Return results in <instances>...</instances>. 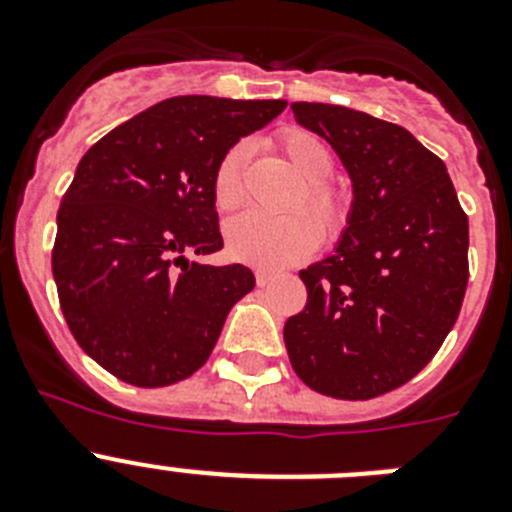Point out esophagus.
Returning a JSON list of instances; mask_svg holds the SVG:
<instances>
[{
    "instance_id": "34e87169",
    "label": "esophagus",
    "mask_w": 512,
    "mask_h": 512,
    "mask_svg": "<svg viewBox=\"0 0 512 512\" xmlns=\"http://www.w3.org/2000/svg\"><path fill=\"white\" fill-rule=\"evenodd\" d=\"M271 279H274V274H271V271H256V284H259V287H266Z\"/></svg>"
}]
</instances>
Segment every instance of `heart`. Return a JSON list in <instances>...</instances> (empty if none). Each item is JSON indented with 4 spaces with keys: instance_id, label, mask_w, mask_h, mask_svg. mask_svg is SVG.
<instances>
[{
    "instance_id": "b5f03b06",
    "label": "heart",
    "mask_w": 512,
    "mask_h": 512,
    "mask_svg": "<svg viewBox=\"0 0 512 512\" xmlns=\"http://www.w3.org/2000/svg\"><path fill=\"white\" fill-rule=\"evenodd\" d=\"M284 156L297 174L305 179L302 194L292 202V210L310 207L319 217L315 221L307 212L269 217L261 212H243L225 223V253L238 264L259 266V269H282L289 264H300L318 251L325 238L336 241L348 223L346 189L330 184L325 176L333 171V153L320 135L310 130L289 128L279 138ZM251 146L238 140L225 151L212 176L215 205L220 210H233L246 200V164Z\"/></svg>"
}]
</instances>
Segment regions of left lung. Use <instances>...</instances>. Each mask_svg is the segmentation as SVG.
I'll return each mask as SVG.
<instances>
[{
	"instance_id": "obj_1",
	"label": "left lung",
	"mask_w": 512,
	"mask_h": 512,
	"mask_svg": "<svg viewBox=\"0 0 512 512\" xmlns=\"http://www.w3.org/2000/svg\"><path fill=\"white\" fill-rule=\"evenodd\" d=\"M351 179L336 248L300 271L307 305L284 323L297 377L320 395L372 400L423 369L454 328L467 289L469 223L446 164L395 122L292 102Z\"/></svg>"
}]
</instances>
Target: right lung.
<instances>
[{
  "label": "right lung",
  "mask_w": 512,
  "mask_h": 512,
  "mask_svg": "<svg viewBox=\"0 0 512 512\" xmlns=\"http://www.w3.org/2000/svg\"><path fill=\"white\" fill-rule=\"evenodd\" d=\"M284 99L207 94L153 104L97 140L58 207L53 279L79 346L135 387L187 379L212 354L230 307L253 287L241 264H200L223 248L215 176L243 135Z\"/></svg>",
  "instance_id": "right-lung-1"
}]
</instances>
